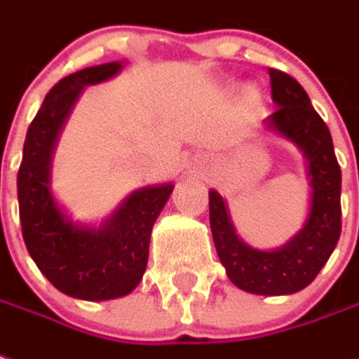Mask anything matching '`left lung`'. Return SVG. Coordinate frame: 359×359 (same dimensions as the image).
Returning a JSON list of instances; mask_svg holds the SVG:
<instances>
[{
	"label": "left lung",
	"mask_w": 359,
	"mask_h": 359,
	"mask_svg": "<svg viewBox=\"0 0 359 359\" xmlns=\"http://www.w3.org/2000/svg\"><path fill=\"white\" fill-rule=\"evenodd\" d=\"M276 110L268 130L297 145L307 159L311 205L303 229L276 250L252 249L235 233L223 198L210 190V227L217 257L239 290L257 295H287L307 287L337 247L342 229V172L327 124L292 75L268 69Z\"/></svg>",
	"instance_id": "1"
}]
</instances>
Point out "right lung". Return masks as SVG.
I'll use <instances>...</instances> for the list:
<instances>
[{"mask_svg": "<svg viewBox=\"0 0 359 359\" xmlns=\"http://www.w3.org/2000/svg\"><path fill=\"white\" fill-rule=\"evenodd\" d=\"M120 62L85 67L57 81L27 130L17 175L22 239L29 255L56 290L85 302L132 292L147 266L149 237L171 196L172 184L132 192L101 227L74 223L50 190V165L57 136L87 85L107 81Z\"/></svg>", "mask_w": 359, "mask_h": 359, "instance_id": "obj_1", "label": "right lung"}]
</instances>
